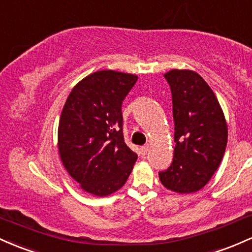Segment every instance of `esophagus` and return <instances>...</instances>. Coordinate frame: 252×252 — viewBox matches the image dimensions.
Returning a JSON list of instances; mask_svg holds the SVG:
<instances>
[{"label":"esophagus","instance_id":"obj_1","mask_svg":"<svg viewBox=\"0 0 252 252\" xmlns=\"http://www.w3.org/2000/svg\"><path fill=\"white\" fill-rule=\"evenodd\" d=\"M149 149H150V145H149V144L144 145V147H142V149H140V150H142L143 155H147L148 151H149Z\"/></svg>","mask_w":252,"mask_h":252}]
</instances>
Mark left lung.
I'll return each instance as SVG.
<instances>
[{"label": "left lung", "instance_id": "obj_1", "mask_svg": "<svg viewBox=\"0 0 252 252\" xmlns=\"http://www.w3.org/2000/svg\"><path fill=\"white\" fill-rule=\"evenodd\" d=\"M172 91L174 158L159 172L161 184L177 193H193L212 179L222 161L228 138L223 110L207 82L194 71L164 74Z\"/></svg>", "mask_w": 252, "mask_h": 252}]
</instances>
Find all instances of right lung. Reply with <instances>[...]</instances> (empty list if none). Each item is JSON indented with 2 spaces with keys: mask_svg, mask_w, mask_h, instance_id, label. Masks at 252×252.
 Listing matches in <instances>:
<instances>
[{
  "mask_svg": "<svg viewBox=\"0 0 252 252\" xmlns=\"http://www.w3.org/2000/svg\"><path fill=\"white\" fill-rule=\"evenodd\" d=\"M138 77L112 69L80 80L66 99L58 129L61 162L80 189L97 197L120 190L137 154L126 145L121 104Z\"/></svg>",
  "mask_w": 252,
  "mask_h": 252,
  "instance_id": "add662e5",
  "label": "right lung"
}]
</instances>
